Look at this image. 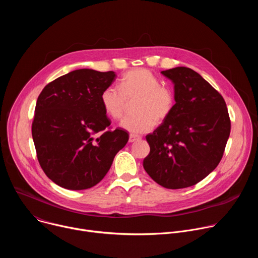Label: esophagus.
Wrapping results in <instances>:
<instances>
[{
  "mask_svg": "<svg viewBox=\"0 0 258 258\" xmlns=\"http://www.w3.org/2000/svg\"><path fill=\"white\" fill-rule=\"evenodd\" d=\"M142 138L139 137V136H135V135H130V139H128V142L130 143H134V142H137V141H140Z\"/></svg>",
  "mask_w": 258,
  "mask_h": 258,
  "instance_id": "34e87169",
  "label": "esophagus"
}]
</instances>
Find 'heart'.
<instances>
[{"mask_svg": "<svg viewBox=\"0 0 258 258\" xmlns=\"http://www.w3.org/2000/svg\"><path fill=\"white\" fill-rule=\"evenodd\" d=\"M135 115L125 117L120 126L132 135H142L153 130L155 123L165 121L172 113L175 96L172 89L146 68L127 71L120 80L119 88L106 87L101 94V104L106 114L118 120L134 103Z\"/></svg>", "mask_w": 258, "mask_h": 258, "instance_id": "b5f03b06", "label": "heart"}]
</instances>
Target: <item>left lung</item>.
Returning <instances> with one entry per match:
<instances>
[{
    "mask_svg": "<svg viewBox=\"0 0 258 258\" xmlns=\"http://www.w3.org/2000/svg\"><path fill=\"white\" fill-rule=\"evenodd\" d=\"M174 84L170 116L146 136L150 153L143 166L166 189H183L206 177L223 158L231 133L227 104L199 73L188 67L161 71Z\"/></svg>",
    "mask_w": 258,
    "mask_h": 258,
    "instance_id": "1",
    "label": "left lung"
}]
</instances>
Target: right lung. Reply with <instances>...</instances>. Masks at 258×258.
<instances>
[{"label": "right lung", "mask_w": 258, "mask_h": 258, "mask_svg": "<svg viewBox=\"0 0 258 258\" xmlns=\"http://www.w3.org/2000/svg\"><path fill=\"white\" fill-rule=\"evenodd\" d=\"M113 71L78 69L49 83L34 109L31 134L46 175L68 190L96 186L128 141L126 131H111L101 104Z\"/></svg>", "instance_id": "1"}]
</instances>
